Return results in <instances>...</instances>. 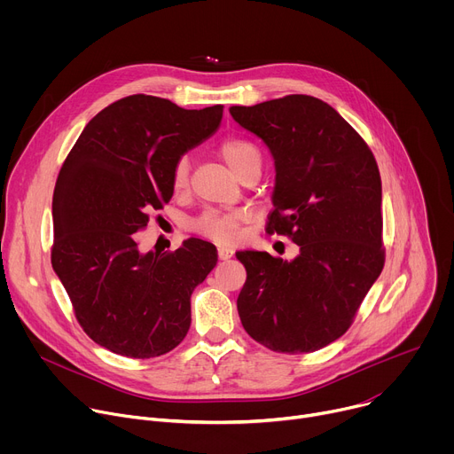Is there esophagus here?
I'll use <instances>...</instances> for the list:
<instances>
[{
  "instance_id": "obj_1",
  "label": "esophagus",
  "mask_w": 454,
  "mask_h": 454,
  "mask_svg": "<svg viewBox=\"0 0 454 454\" xmlns=\"http://www.w3.org/2000/svg\"><path fill=\"white\" fill-rule=\"evenodd\" d=\"M217 254H219L221 261H228V258L233 256V249H230V247H226V246H219V247H217Z\"/></svg>"
}]
</instances>
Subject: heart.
Wrapping results in <instances>:
<instances>
[{"mask_svg": "<svg viewBox=\"0 0 454 454\" xmlns=\"http://www.w3.org/2000/svg\"><path fill=\"white\" fill-rule=\"evenodd\" d=\"M221 158L226 165L239 176L246 167L253 163H261V153L258 149L242 138H228L219 147ZM190 179V161L186 156H181L172 168V188L174 192H184ZM244 221V214L231 212H207L196 221L190 223V228L215 242L231 244L239 239V230Z\"/></svg>", "mask_w": 454, "mask_h": 454, "instance_id": "heart-1", "label": "heart"}]
</instances>
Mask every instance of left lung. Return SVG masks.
I'll return each mask as SVG.
<instances>
[{
    "mask_svg": "<svg viewBox=\"0 0 454 454\" xmlns=\"http://www.w3.org/2000/svg\"><path fill=\"white\" fill-rule=\"evenodd\" d=\"M275 161L268 231L300 246L291 261L237 251L246 333L275 352H314L341 338L384 266L382 188L373 154L329 104L289 95L230 107Z\"/></svg>",
    "mask_w": 454,
    "mask_h": 454,
    "instance_id": "1",
    "label": "left lung"
}]
</instances>
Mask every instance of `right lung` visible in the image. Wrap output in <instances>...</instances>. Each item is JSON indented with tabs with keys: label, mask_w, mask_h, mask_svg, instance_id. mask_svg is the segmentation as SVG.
I'll use <instances>...</instances> for the list:
<instances>
[{
	"label": "right lung",
	"mask_w": 454,
	"mask_h": 454,
	"mask_svg": "<svg viewBox=\"0 0 454 454\" xmlns=\"http://www.w3.org/2000/svg\"><path fill=\"white\" fill-rule=\"evenodd\" d=\"M221 120L223 106L125 97L88 121L59 172L51 266L84 333L114 354L158 357L190 329V296L215 268V246L190 237L142 251L138 231L170 201L174 163Z\"/></svg>",
	"instance_id": "right-lung-1"
}]
</instances>
